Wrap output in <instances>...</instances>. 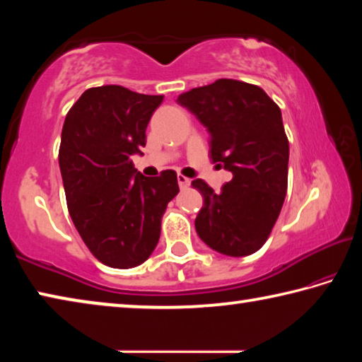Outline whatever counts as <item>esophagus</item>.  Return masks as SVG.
Instances as JSON below:
<instances>
[{"instance_id":"34e87169","label":"esophagus","mask_w":362,"mask_h":362,"mask_svg":"<svg viewBox=\"0 0 362 362\" xmlns=\"http://www.w3.org/2000/svg\"><path fill=\"white\" fill-rule=\"evenodd\" d=\"M177 182H179V187H180L182 189H183V188H188V187H189V183H192V180H189L188 177L182 175V174L177 175Z\"/></svg>"}]
</instances>
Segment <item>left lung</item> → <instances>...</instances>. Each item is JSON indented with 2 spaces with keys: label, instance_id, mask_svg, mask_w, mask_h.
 <instances>
[{
  "label": "left lung",
  "instance_id": "left-lung-1",
  "mask_svg": "<svg viewBox=\"0 0 362 362\" xmlns=\"http://www.w3.org/2000/svg\"><path fill=\"white\" fill-rule=\"evenodd\" d=\"M211 134V159L233 174L218 193L192 182L204 204L196 231L211 249L230 257L259 250L279 217L287 192L289 140L281 110L262 88L217 79L179 95Z\"/></svg>",
  "mask_w": 362,
  "mask_h": 362
}]
</instances>
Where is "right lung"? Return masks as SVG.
I'll return each mask as SVG.
<instances>
[{"instance_id":"1","label":"right lung","mask_w":362,"mask_h":362,"mask_svg":"<svg viewBox=\"0 0 362 362\" xmlns=\"http://www.w3.org/2000/svg\"><path fill=\"white\" fill-rule=\"evenodd\" d=\"M163 95L108 84L84 90L65 116L59 148L66 207L97 260L132 268L148 259L168 203L179 193L175 170L136 174L131 156Z\"/></svg>"}]
</instances>
